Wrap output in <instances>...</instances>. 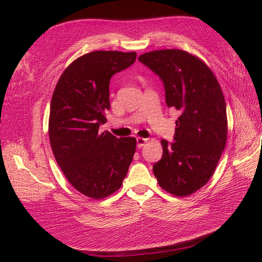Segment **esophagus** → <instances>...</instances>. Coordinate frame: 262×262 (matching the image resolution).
Here are the masks:
<instances>
[{
	"label": "esophagus",
	"mask_w": 262,
	"mask_h": 262,
	"mask_svg": "<svg viewBox=\"0 0 262 262\" xmlns=\"http://www.w3.org/2000/svg\"><path fill=\"white\" fill-rule=\"evenodd\" d=\"M148 141V139H144V138H137V146L139 148H141L142 146H144V144Z\"/></svg>",
	"instance_id": "34e87169"
}]
</instances>
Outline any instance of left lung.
Instances as JSON below:
<instances>
[{
  "instance_id": "8db88e82",
  "label": "left lung",
  "mask_w": 262,
  "mask_h": 262,
  "mask_svg": "<svg viewBox=\"0 0 262 262\" xmlns=\"http://www.w3.org/2000/svg\"><path fill=\"white\" fill-rule=\"evenodd\" d=\"M139 61L164 84L166 105L179 112L173 142L162 140V160L153 165L158 185L186 196L212 177L227 139L225 99L212 71L184 50L140 55Z\"/></svg>"
}]
</instances>
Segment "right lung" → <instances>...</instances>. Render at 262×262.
<instances>
[{"label":"right lung","mask_w":262,"mask_h":262,"mask_svg":"<svg viewBox=\"0 0 262 262\" xmlns=\"http://www.w3.org/2000/svg\"><path fill=\"white\" fill-rule=\"evenodd\" d=\"M136 59V52L86 53L66 69L52 95L49 139L55 161L70 184L93 199L121 187L136 152L134 138L99 133L110 108V78Z\"/></svg>","instance_id":"obj_1"}]
</instances>
